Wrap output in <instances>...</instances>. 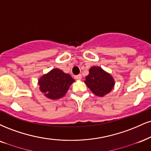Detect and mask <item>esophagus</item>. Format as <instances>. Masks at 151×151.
Segmentation results:
<instances>
[{
  "label": "esophagus",
  "mask_w": 151,
  "mask_h": 151,
  "mask_svg": "<svg viewBox=\"0 0 151 151\" xmlns=\"http://www.w3.org/2000/svg\"><path fill=\"white\" fill-rule=\"evenodd\" d=\"M74 78H75L76 79H79V80H80V79H81V78H82V77H81V74H78V75H76L75 77H74Z\"/></svg>",
  "instance_id": "34e87169"
}]
</instances>
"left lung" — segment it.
<instances>
[{
	"label": "left lung",
	"mask_w": 151,
	"mask_h": 151,
	"mask_svg": "<svg viewBox=\"0 0 151 151\" xmlns=\"http://www.w3.org/2000/svg\"><path fill=\"white\" fill-rule=\"evenodd\" d=\"M84 82L95 95L100 97L110 93L115 85L111 74L96 66L89 69V74L86 77Z\"/></svg>",
	"instance_id": "1"
}]
</instances>
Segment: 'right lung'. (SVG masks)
Masks as SVG:
<instances>
[{
  "instance_id": "add662e5",
  "label": "right lung",
  "mask_w": 151,
  "mask_h": 151,
  "mask_svg": "<svg viewBox=\"0 0 151 151\" xmlns=\"http://www.w3.org/2000/svg\"><path fill=\"white\" fill-rule=\"evenodd\" d=\"M74 79L59 69H53L39 79V89L44 96L52 100L65 96Z\"/></svg>"
}]
</instances>
